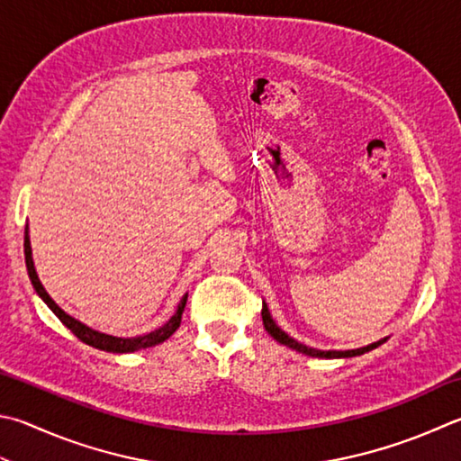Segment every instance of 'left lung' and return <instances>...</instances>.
<instances>
[{
	"instance_id": "8db88e82",
	"label": "left lung",
	"mask_w": 461,
	"mask_h": 461,
	"mask_svg": "<svg viewBox=\"0 0 461 461\" xmlns=\"http://www.w3.org/2000/svg\"><path fill=\"white\" fill-rule=\"evenodd\" d=\"M260 315H263V325L267 329V333L271 335L273 339H276L281 345H286L291 347V349L299 351L303 355H309V357H321V359H341V357H357V355H363L367 353L371 349H375V347H379L381 343H385V339H381V341L377 343H371L367 347H359V349H349V351H321V349H315V347H309V345H303L299 341H294L293 337L286 335L283 329L275 323L271 312H268V307L267 303H263V311H260Z\"/></svg>"
}]
</instances>
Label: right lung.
Wrapping results in <instances>:
<instances>
[{
	"label": "right lung",
	"instance_id": "obj_1",
	"mask_svg": "<svg viewBox=\"0 0 461 461\" xmlns=\"http://www.w3.org/2000/svg\"><path fill=\"white\" fill-rule=\"evenodd\" d=\"M23 255H25V267H28V275H30V281L33 285V289L41 297V301L46 303V305L54 311V315L62 321V323L72 331L77 339H80L82 343L95 347V349L100 351H108V353H134V351H140L146 349V347H154L162 341H167V339L176 331L180 327V321H182V312H185L186 307V299H188V293L185 297L180 299L176 312L172 315L167 323L162 327L154 329V331L146 333V335H138V337H114V335H106V333H100V331H94L88 325L80 323V321L69 317L64 309H59L56 305V301L50 297L48 291L43 289V285L38 279V273H36V267H33V258H32V245H30V234H28V227H25V237H23Z\"/></svg>",
	"mask_w": 461,
	"mask_h": 461
}]
</instances>
